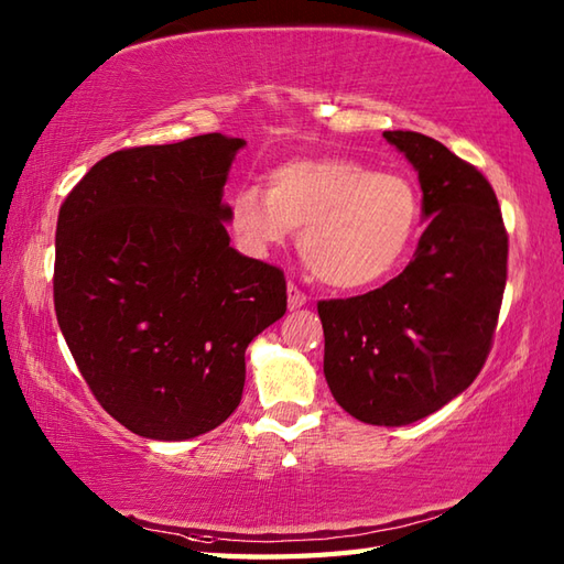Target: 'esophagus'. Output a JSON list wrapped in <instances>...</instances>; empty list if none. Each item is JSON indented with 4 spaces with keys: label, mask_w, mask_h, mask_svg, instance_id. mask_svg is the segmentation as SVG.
Segmentation results:
<instances>
[{
    "label": "esophagus",
    "mask_w": 564,
    "mask_h": 564,
    "mask_svg": "<svg viewBox=\"0 0 564 564\" xmlns=\"http://www.w3.org/2000/svg\"><path fill=\"white\" fill-rule=\"evenodd\" d=\"M285 293H289V310H297L303 307L307 303V295L297 289V285L289 283V289H285Z\"/></svg>",
    "instance_id": "34e87169"
}]
</instances>
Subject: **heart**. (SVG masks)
I'll return each instance as SVG.
<instances>
[{
    "label": "heart",
    "mask_w": 564,
    "mask_h": 564,
    "mask_svg": "<svg viewBox=\"0 0 564 564\" xmlns=\"http://www.w3.org/2000/svg\"><path fill=\"white\" fill-rule=\"evenodd\" d=\"M424 203L412 178L351 158H301L275 166L269 191L239 188L230 223L267 254L301 227L305 267L337 291H364L398 271L419 237Z\"/></svg>",
    "instance_id": "heart-1"
}]
</instances>
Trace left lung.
I'll return each mask as SVG.
<instances>
[{"mask_svg": "<svg viewBox=\"0 0 564 564\" xmlns=\"http://www.w3.org/2000/svg\"><path fill=\"white\" fill-rule=\"evenodd\" d=\"M419 174L426 230L382 289L322 301L325 378L346 412L404 426L438 412L485 366L507 285L509 239L492 186L412 130L382 133Z\"/></svg>", "mask_w": 564, "mask_h": 564, "instance_id": "1", "label": "left lung"}]
</instances>
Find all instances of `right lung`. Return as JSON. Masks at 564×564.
<instances>
[{
    "label": "right lung",
    "mask_w": 564,
    "mask_h": 564,
    "mask_svg": "<svg viewBox=\"0 0 564 564\" xmlns=\"http://www.w3.org/2000/svg\"><path fill=\"white\" fill-rule=\"evenodd\" d=\"M247 142L220 133L118 150L69 191L55 315L116 422L154 441L220 426L251 339L285 315L283 271L230 247L223 188Z\"/></svg>",
    "instance_id": "obj_1"
}]
</instances>
